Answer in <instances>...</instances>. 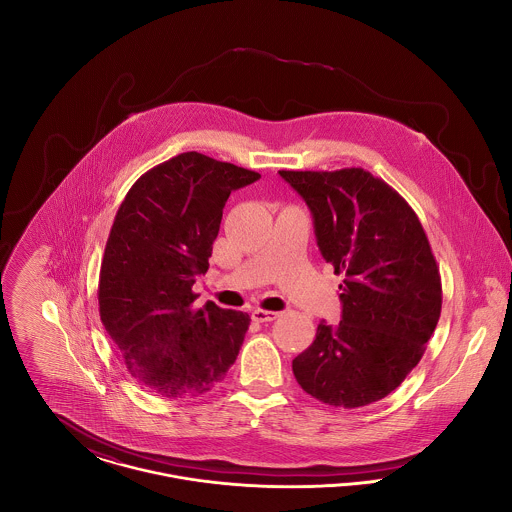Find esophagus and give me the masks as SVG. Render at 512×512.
I'll return each instance as SVG.
<instances>
[{"mask_svg": "<svg viewBox=\"0 0 512 512\" xmlns=\"http://www.w3.org/2000/svg\"><path fill=\"white\" fill-rule=\"evenodd\" d=\"M280 313H276V311H265V309H255L253 313H251V318L255 320V322H270V320H274V318L278 317Z\"/></svg>", "mask_w": 512, "mask_h": 512, "instance_id": "esophagus-1", "label": "esophagus"}]
</instances>
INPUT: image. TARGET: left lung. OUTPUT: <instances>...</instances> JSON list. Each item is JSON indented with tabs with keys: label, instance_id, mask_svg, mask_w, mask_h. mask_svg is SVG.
Returning <instances> with one entry per match:
<instances>
[{
	"label": "left lung",
	"instance_id": "left-lung-1",
	"mask_svg": "<svg viewBox=\"0 0 512 512\" xmlns=\"http://www.w3.org/2000/svg\"><path fill=\"white\" fill-rule=\"evenodd\" d=\"M280 176L305 199L322 257L345 278L340 324H318L293 359L295 380L332 407L380 401L418 365L441 313L426 232L409 203L365 169Z\"/></svg>",
	"mask_w": 512,
	"mask_h": 512
}]
</instances>
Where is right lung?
Wrapping results in <instances>:
<instances>
[{"label": "right lung", "mask_w": 512, "mask_h": 512, "mask_svg": "<svg viewBox=\"0 0 512 512\" xmlns=\"http://www.w3.org/2000/svg\"><path fill=\"white\" fill-rule=\"evenodd\" d=\"M261 174L188 151L142 174L117 211L99 270V317L128 372L169 399L213 390L234 365L249 315L192 286L209 268L222 209Z\"/></svg>", "instance_id": "add662e5"}]
</instances>
